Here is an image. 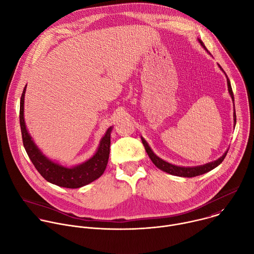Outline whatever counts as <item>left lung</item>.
<instances>
[{"label":"left lung","instance_id":"left-lung-1","mask_svg":"<svg viewBox=\"0 0 254 254\" xmlns=\"http://www.w3.org/2000/svg\"><path fill=\"white\" fill-rule=\"evenodd\" d=\"M198 42L200 43V45L206 50L204 44L202 43V41H200L198 39ZM207 51V50H206ZM219 67L222 69V67L219 65ZM223 70V69H222ZM227 77V75H226ZM227 86H228V92L230 94V97L232 99V101H234V97H233V93H232V89H231V86H230V81H229V78L227 77ZM236 123V116H235V111H234V124ZM141 140H142V143H143V146L149 156V158L151 159V161L154 163V165L156 167H158L159 170H161L162 172H165L167 174L170 175H173V176H177V177H184V178H193V177H197V176H200V175H203L205 173H208L210 172L211 170H213L214 167H216L217 165H219L224 157L226 156L227 154V151H225V153L219 157L218 159H216L215 161H212V162H209V163H206V164H203V165H200V166H194V167H183V166H178V165H175V164H171L168 163L166 161H164L163 159L159 158L158 156H156L153 151L150 149L149 145L147 144V142L144 140V138L141 137Z\"/></svg>","mask_w":254,"mask_h":254}]
</instances>
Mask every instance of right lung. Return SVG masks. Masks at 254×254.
<instances>
[{
    "label": "right lung",
    "instance_id": "obj_1",
    "mask_svg": "<svg viewBox=\"0 0 254 254\" xmlns=\"http://www.w3.org/2000/svg\"><path fill=\"white\" fill-rule=\"evenodd\" d=\"M25 92L26 87L24 88L20 103V126L22 138L30 159L41 176L47 182L66 189L81 188L98 180L104 174L108 164L110 156L112 127L107 130L105 136L102 138L96 154L92 158L74 167L68 168L62 166L48 159L36 146L32 140V137L28 133L24 120Z\"/></svg>",
    "mask_w": 254,
    "mask_h": 254
}]
</instances>
